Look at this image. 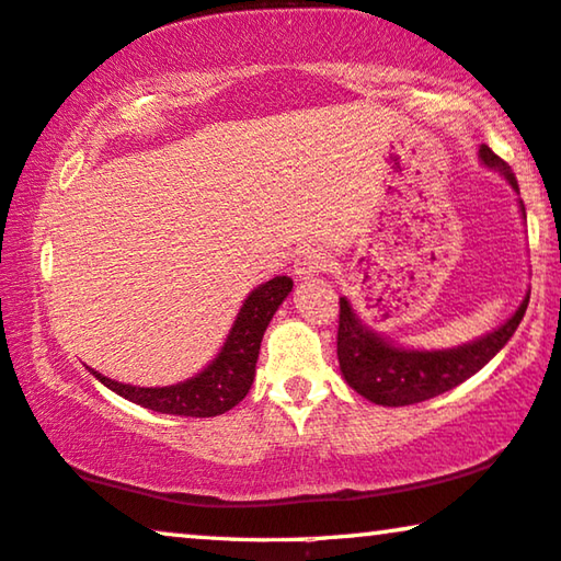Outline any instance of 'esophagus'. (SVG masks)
Listing matches in <instances>:
<instances>
[{
    "label": "esophagus",
    "mask_w": 561,
    "mask_h": 561,
    "mask_svg": "<svg viewBox=\"0 0 561 561\" xmlns=\"http://www.w3.org/2000/svg\"><path fill=\"white\" fill-rule=\"evenodd\" d=\"M328 254L322 249H314V247H307V249H299L297 256H295V272L299 279H310L314 274L325 272L328 270Z\"/></svg>",
    "instance_id": "obj_1"
}]
</instances>
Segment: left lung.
I'll use <instances>...</instances> for the list:
<instances>
[{"label": "left lung", "instance_id": "1", "mask_svg": "<svg viewBox=\"0 0 561 561\" xmlns=\"http://www.w3.org/2000/svg\"><path fill=\"white\" fill-rule=\"evenodd\" d=\"M480 160L488 168H495L506 175L514 191H518V180L508 162H503L491 147H480ZM526 218V208L520 205ZM528 297L520 302L514 318L503 322L491 335L472 341L460 348L449 351H401L381 341L376 333L360 325L353 312L351 302L341 297V314H337V360L345 381L353 391L366 397L374 404L383 407H409L439 397L465 378L478 374L480 368L499 353L503 345L516 333L518 322L524 320Z\"/></svg>", "mask_w": 561, "mask_h": 561}]
</instances>
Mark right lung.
I'll return each mask as SVG.
<instances>
[{
  "instance_id": "add662e5",
  "label": "right lung",
  "mask_w": 561,
  "mask_h": 561,
  "mask_svg": "<svg viewBox=\"0 0 561 561\" xmlns=\"http://www.w3.org/2000/svg\"><path fill=\"white\" fill-rule=\"evenodd\" d=\"M291 291L289 277H274L262 287L254 289L243 302L239 318L233 322L231 335L218 353V358L195 378L183 383L162 386V389H141L112 381L91 370L101 383L119 393V397L134 401V404L152 409V412L175 414V416H218L233 409L247 397L254 383V370L259 348H262L264 330Z\"/></svg>"
}]
</instances>
